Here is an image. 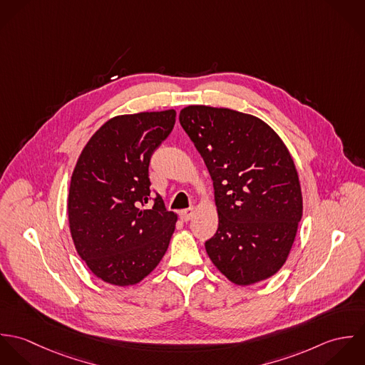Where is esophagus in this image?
<instances>
[{"label":"esophagus","instance_id":"obj_1","mask_svg":"<svg viewBox=\"0 0 365 365\" xmlns=\"http://www.w3.org/2000/svg\"><path fill=\"white\" fill-rule=\"evenodd\" d=\"M194 213H195V208L184 209L180 212V217L182 222H188L194 217Z\"/></svg>","mask_w":365,"mask_h":365}]
</instances>
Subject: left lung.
I'll list each match as a JSON object with an SVG mask.
<instances>
[{
    "mask_svg": "<svg viewBox=\"0 0 365 365\" xmlns=\"http://www.w3.org/2000/svg\"><path fill=\"white\" fill-rule=\"evenodd\" d=\"M180 123L213 181L219 226L205 243L209 259L236 285L272 277L289 256L304 209L285 143L260 118L229 108L188 105Z\"/></svg>",
    "mask_w": 365,
    "mask_h": 365,
    "instance_id": "8db88e82",
    "label": "left lung"
}]
</instances>
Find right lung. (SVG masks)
Returning a JSON list of instances; mask_svg holds the SVG:
<instances>
[{"mask_svg": "<svg viewBox=\"0 0 365 365\" xmlns=\"http://www.w3.org/2000/svg\"><path fill=\"white\" fill-rule=\"evenodd\" d=\"M175 123V110L118 115L91 136L71 174L67 213L78 256L106 284L129 287L165 255L177 213L149 202V163Z\"/></svg>", "mask_w": 365, "mask_h": 365, "instance_id": "right-lung-1", "label": "right lung"}]
</instances>
